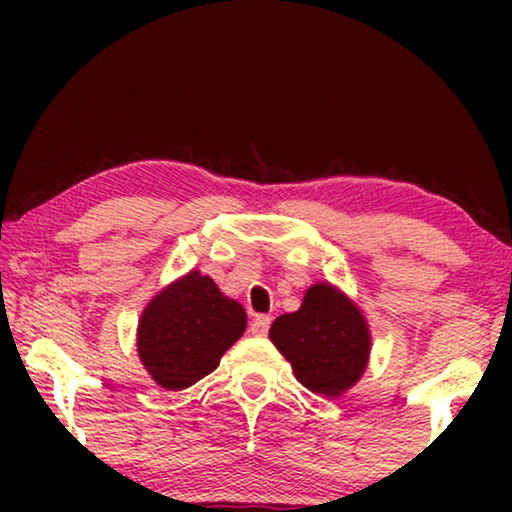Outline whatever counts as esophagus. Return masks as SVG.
I'll return each instance as SVG.
<instances>
[{
  "label": "esophagus",
  "mask_w": 512,
  "mask_h": 512,
  "mask_svg": "<svg viewBox=\"0 0 512 512\" xmlns=\"http://www.w3.org/2000/svg\"><path fill=\"white\" fill-rule=\"evenodd\" d=\"M270 317L268 314H258V317L251 321V333L258 335V338H263V335H268L270 331Z\"/></svg>",
  "instance_id": "34e87169"
}]
</instances>
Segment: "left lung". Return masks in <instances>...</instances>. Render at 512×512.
<instances>
[{
    "mask_svg": "<svg viewBox=\"0 0 512 512\" xmlns=\"http://www.w3.org/2000/svg\"><path fill=\"white\" fill-rule=\"evenodd\" d=\"M270 340L296 380L326 398L342 396L361 380L373 342L359 305L328 282L312 284L296 312L272 321Z\"/></svg>",
    "mask_w": 512,
    "mask_h": 512,
    "instance_id": "left-lung-1",
    "label": "left lung"
}]
</instances>
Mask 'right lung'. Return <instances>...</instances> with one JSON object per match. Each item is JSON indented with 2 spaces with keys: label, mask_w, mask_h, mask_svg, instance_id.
<instances>
[{
  "label": "right lung",
  "mask_w": 512,
  "mask_h": 512,
  "mask_svg": "<svg viewBox=\"0 0 512 512\" xmlns=\"http://www.w3.org/2000/svg\"><path fill=\"white\" fill-rule=\"evenodd\" d=\"M244 328V307L223 296L212 277L191 270L144 307L137 326V354L158 387L181 391L216 370Z\"/></svg>",
  "instance_id": "obj_1"
}]
</instances>
